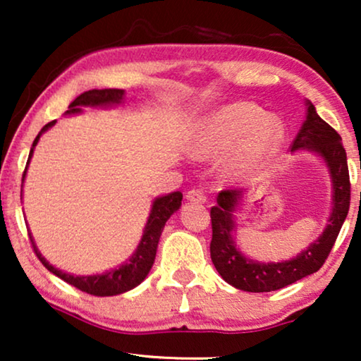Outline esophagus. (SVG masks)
Listing matches in <instances>:
<instances>
[{
  "instance_id": "obj_1",
  "label": "esophagus",
  "mask_w": 361,
  "mask_h": 361,
  "mask_svg": "<svg viewBox=\"0 0 361 361\" xmlns=\"http://www.w3.org/2000/svg\"><path fill=\"white\" fill-rule=\"evenodd\" d=\"M187 200L190 202H205L207 200V194L202 189H190L187 192Z\"/></svg>"
}]
</instances>
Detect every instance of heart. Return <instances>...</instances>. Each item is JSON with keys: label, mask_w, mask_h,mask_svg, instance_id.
I'll list each match as a JSON object with an SVG mask.
<instances>
[{"label": "heart", "mask_w": 361, "mask_h": 361, "mask_svg": "<svg viewBox=\"0 0 361 361\" xmlns=\"http://www.w3.org/2000/svg\"><path fill=\"white\" fill-rule=\"evenodd\" d=\"M240 141V162H253L273 154L284 141V126L279 118L266 115L251 102L230 103L215 111L204 125L199 152H216Z\"/></svg>", "instance_id": "heart-1"}]
</instances>
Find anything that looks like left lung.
<instances>
[{
    "mask_svg": "<svg viewBox=\"0 0 361 361\" xmlns=\"http://www.w3.org/2000/svg\"><path fill=\"white\" fill-rule=\"evenodd\" d=\"M340 141L342 137L338 133L329 123H325L317 115L312 103L307 102V118L290 145V149L295 151L305 147L324 157L334 180V209L327 228L324 230L320 238L293 259L263 264L245 258L236 250L231 238L233 212L241 199V190L225 189L216 195V204L210 209V256L212 263L226 283L248 293H269L286 288L322 268L347 219L350 195H352L347 152Z\"/></svg>",
    "mask_w": 361,
    "mask_h": 361,
    "instance_id": "1",
    "label": "left lung"
}]
</instances>
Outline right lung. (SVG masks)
<instances>
[{
	"label": "right lung",
	"mask_w": 361,
	"mask_h": 361,
	"mask_svg": "<svg viewBox=\"0 0 361 361\" xmlns=\"http://www.w3.org/2000/svg\"><path fill=\"white\" fill-rule=\"evenodd\" d=\"M123 93L125 92L120 90V88H103V90L83 92L82 95H78L75 100L68 105L67 113H78L80 111V106H102V105H113V103H120L123 98ZM54 123L56 121L47 123V125L41 130V133L36 136V140H34V142H32L31 152H29L27 164H29V161H31L34 146L37 145L39 137H41L42 133L49 130ZM26 171H27V166H26V169H24L23 177L26 176ZM180 202H182L180 192H172V194H169V195H164V197H159V199H156L154 204H152V210L149 214V220H147V224H146L145 233H142L141 243H140V246H137L136 253L131 256L130 263L123 264L118 269L110 271V273H105V274L72 276V274L62 273L61 269L54 268L52 264H49L47 261L42 258L41 253H39L36 248V245H34L31 235H29V240H31L34 253H36L37 258L41 259V263L46 266L51 273L59 276L62 281H66L67 284L80 289L82 293L92 294V295H100V298H103V295H116V294L126 293V290L136 288V286L146 278L147 273H149V269L152 268V263H154L157 243H159L161 233H162V230H164L166 221L169 220V216L174 214L177 209H179Z\"/></svg>",
	"instance_id": "add662e5"
}]
</instances>
